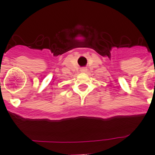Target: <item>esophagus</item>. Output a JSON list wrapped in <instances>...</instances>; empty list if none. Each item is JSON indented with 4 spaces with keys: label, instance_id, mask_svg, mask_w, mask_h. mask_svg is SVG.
<instances>
[{
    "label": "esophagus",
    "instance_id": "obj_1",
    "mask_svg": "<svg viewBox=\"0 0 155 155\" xmlns=\"http://www.w3.org/2000/svg\"><path fill=\"white\" fill-rule=\"evenodd\" d=\"M87 69L85 68V67H83V68L81 69V72H86Z\"/></svg>",
    "mask_w": 155,
    "mask_h": 155
}]
</instances>
